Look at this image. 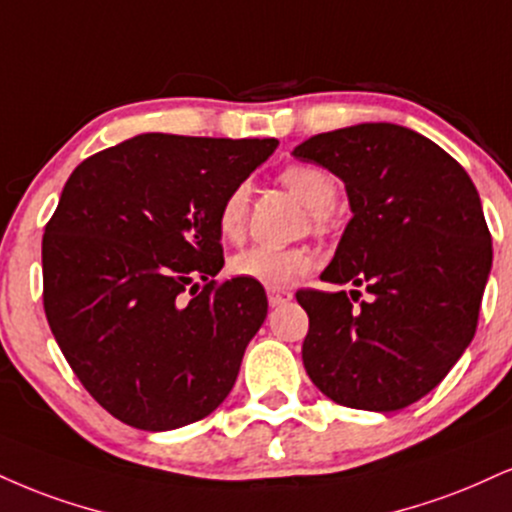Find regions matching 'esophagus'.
<instances>
[{"instance_id": "1", "label": "esophagus", "mask_w": 512, "mask_h": 512, "mask_svg": "<svg viewBox=\"0 0 512 512\" xmlns=\"http://www.w3.org/2000/svg\"><path fill=\"white\" fill-rule=\"evenodd\" d=\"M291 298H293V293H288V291H276V288H269V291H267V300H269V305H272V307H279L283 303H288Z\"/></svg>"}]
</instances>
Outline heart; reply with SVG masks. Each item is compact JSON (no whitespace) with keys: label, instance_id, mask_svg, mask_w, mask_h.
I'll return each mask as SVG.
<instances>
[{"label":"heart","instance_id":"1","mask_svg":"<svg viewBox=\"0 0 512 512\" xmlns=\"http://www.w3.org/2000/svg\"><path fill=\"white\" fill-rule=\"evenodd\" d=\"M281 183L322 221V212L334 205L336 183L324 169L310 164H288L281 169ZM248 221V186H236L221 200L217 229L224 240H238ZM312 269V255L303 248H274L252 245L231 260V274L262 283L267 288H283Z\"/></svg>","mask_w":512,"mask_h":512}]
</instances>
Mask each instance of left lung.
I'll return each instance as SVG.
<instances>
[{"instance_id": "left-lung-1", "label": "left lung", "mask_w": 512, "mask_h": 512, "mask_svg": "<svg viewBox=\"0 0 512 512\" xmlns=\"http://www.w3.org/2000/svg\"><path fill=\"white\" fill-rule=\"evenodd\" d=\"M346 183L353 219L322 281L300 288L310 317L303 365L334 403L393 412L427 396L477 331L491 233L467 171L396 123L319 133L293 150Z\"/></svg>"}]
</instances>
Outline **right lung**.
I'll return each mask as SVG.
<instances>
[{"label":"right lung","mask_w":512,"mask_h":512,"mask_svg":"<svg viewBox=\"0 0 512 512\" xmlns=\"http://www.w3.org/2000/svg\"><path fill=\"white\" fill-rule=\"evenodd\" d=\"M279 140L143 133L80 162L42 236V303L73 374L145 432L193 424L233 389L267 317L262 283L214 281L217 212Z\"/></svg>","instance_id":"right-lung-1"}]
</instances>
